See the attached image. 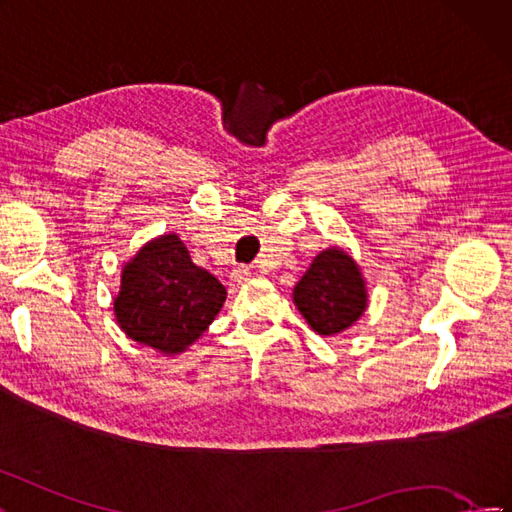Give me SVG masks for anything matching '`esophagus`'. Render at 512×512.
Returning a JSON list of instances; mask_svg holds the SVG:
<instances>
[{
	"label": "esophagus",
	"instance_id": "obj_1",
	"mask_svg": "<svg viewBox=\"0 0 512 512\" xmlns=\"http://www.w3.org/2000/svg\"><path fill=\"white\" fill-rule=\"evenodd\" d=\"M247 278H250V271H247L245 267H241V269H237L232 273V282L234 284H243Z\"/></svg>",
	"mask_w": 512,
	"mask_h": 512
}]
</instances>
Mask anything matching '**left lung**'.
Instances as JSON below:
<instances>
[{"label": "left lung", "mask_w": 512, "mask_h": 512, "mask_svg": "<svg viewBox=\"0 0 512 512\" xmlns=\"http://www.w3.org/2000/svg\"><path fill=\"white\" fill-rule=\"evenodd\" d=\"M303 319L321 336L351 327L366 310V286L355 260L331 247L312 260L293 290Z\"/></svg>", "instance_id": "obj_1"}]
</instances>
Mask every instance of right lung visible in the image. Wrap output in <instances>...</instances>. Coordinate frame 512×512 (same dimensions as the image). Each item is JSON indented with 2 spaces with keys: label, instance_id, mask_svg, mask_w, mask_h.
<instances>
[{
  "label": "right lung",
  "instance_id": "right-lung-1",
  "mask_svg": "<svg viewBox=\"0 0 512 512\" xmlns=\"http://www.w3.org/2000/svg\"><path fill=\"white\" fill-rule=\"evenodd\" d=\"M224 301V284L193 265L176 234H163L124 267L114 310L135 342L161 353H181L204 334Z\"/></svg>",
  "mask_w": 512,
  "mask_h": 512
}]
</instances>
